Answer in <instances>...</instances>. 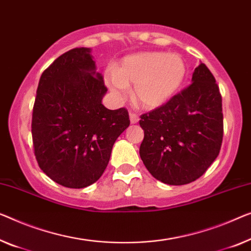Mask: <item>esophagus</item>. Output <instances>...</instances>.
<instances>
[{"instance_id":"obj_1","label":"esophagus","mask_w":251,"mask_h":251,"mask_svg":"<svg viewBox=\"0 0 251 251\" xmlns=\"http://www.w3.org/2000/svg\"><path fill=\"white\" fill-rule=\"evenodd\" d=\"M129 119H130V123L132 124H136L140 121V117H138V115L134 114V113H129Z\"/></svg>"}]
</instances>
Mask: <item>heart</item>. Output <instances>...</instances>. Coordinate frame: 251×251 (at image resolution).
Returning <instances> with one entry per match:
<instances>
[{
  "label": "heart",
  "instance_id": "obj_1",
  "mask_svg": "<svg viewBox=\"0 0 251 251\" xmlns=\"http://www.w3.org/2000/svg\"><path fill=\"white\" fill-rule=\"evenodd\" d=\"M187 73L178 54L142 51L123 58L116 71L104 74V81L118 100H125L134 87V98L145 109L163 106L181 87Z\"/></svg>",
  "mask_w": 251,
  "mask_h": 251
}]
</instances>
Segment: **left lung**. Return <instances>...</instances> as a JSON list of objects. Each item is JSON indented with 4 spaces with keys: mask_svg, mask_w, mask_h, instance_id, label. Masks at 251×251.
Returning a JSON list of instances; mask_svg holds the SVG:
<instances>
[{
    "mask_svg": "<svg viewBox=\"0 0 251 251\" xmlns=\"http://www.w3.org/2000/svg\"><path fill=\"white\" fill-rule=\"evenodd\" d=\"M140 155L149 173L168 185H186L205 174L223 140L222 97L215 78L201 63L192 84L169 101L141 116Z\"/></svg>",
    "mask_w": 251,
    "mask_h": 251,
    "instance_id": "8db88e82",
    "label": "left lung"
}]
</instances>
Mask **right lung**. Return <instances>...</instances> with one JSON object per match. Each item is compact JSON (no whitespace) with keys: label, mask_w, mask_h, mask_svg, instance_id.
<instances>
[{"label":"right lung","mask_w":251,"mask_h":251,"mask_svg":"<svg viewBox=\"0 0 251 251\" xmlns=\"http://www.w3.org/2000/svg\"><path fill=\"white\" fill-rule=\"evenodd\" d=\"M91 50L73 48L44 71L32 110L31 134L40 169L69 188L101 177L113 145L129 126L125 108L107 109V88Z\"/></svg>","instance_id":"right-lung-1"}]
</instances>
